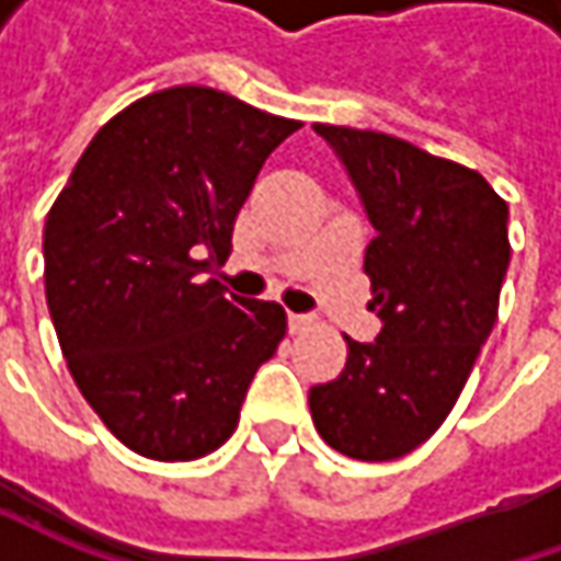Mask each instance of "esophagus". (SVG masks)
Listing matches in <instances>:
<instances>
[{
  "label": "esophagus",
  "mask_w": 561,
  "mask_h": 561,
  "mask_svg": "<svg viewBox=\"0 0 561 561\" xmlns=\"http://www.w3.org/2000/svg\"><path fill=\"white\" fill-rule=\"evenodd\" d=\"M309 324H312V318H309V314H296V312L287 314V328H290V334H299V331H306Z\"/></svg>",
  "instance_id": "esophagus-1"
}]
</instances>
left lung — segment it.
Masks as SVG:
<instances>
[{
	"label": "left lung",
	"mask_w": 561,
	"mask_h": 561,
	"mask_svg": "<svg viewBox=\"0 0 561 561\" xmlns=\"http://www.w3.org/2000/svg\"><path fill=\"white\" fill-rule=\"evenodd\" d=\"M356 186L375 240L365 274L380 318L371 343L346 336L336 380L309 390L318 434L358 462H390L453 412L496 324L508 268V205L465 164L412 142L314 124Z\"/></svg>",
	"instance_id": "left-lung-1"
}]
</instances>
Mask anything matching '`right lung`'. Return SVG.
<instances>
[{
  "label": "right lung",
  "mask_w": 561,
  "mask_h": 561,
  "mask_svg": "<svg viewBox=\"0 0 561 561\" xmlns=\"http://www.w3.org/2000/svg\"><path fill=\"white\" fill-rule=\"evenodd\" d=\"M299 127L211 87L142 96L93 137L46 218V306L71 377L146 459L215 453L287 334L277 302L227 296L205 274Z\"/></svg>",
  "instance_id": "1"
}]
</instances>
